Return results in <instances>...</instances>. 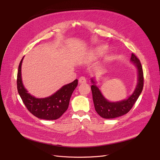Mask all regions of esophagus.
<instances>
[{
    "mask_svg": "<svg viewBox=\"0 0 160 160\" xmlns=\"http://www.w3.org/2000/svg\"><path fill=\"white\" fill-rule=\"evenodd\" d=\"M78 82L79 83H82V84H83V83H86V79L85 77H80L78 80Z\"/></svg>",
    "mask_w": 160,
    "mask_h": 160,
    "instance_id": "1",
    "label": "esophagus"
}]
</instances>
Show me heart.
Instances as JSON below:
<instances>
[{"mask_svg":"<svg viewBox=\"0 0 160 160\" xmlns=\"http://www.w3.org/2000/svg\"><path fill=\"white\" fill-rule=\"evenodd\" d=\"M106 51V48L102 47H100L97 49V53L98 54H102Z\"/></svg>","mask_w":160,"mask_h":160,"instance_id":"heart-1","label":"heart"}]
</instances>
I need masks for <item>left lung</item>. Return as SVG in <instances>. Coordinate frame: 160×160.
<instances>
[{"instance_id":"1","label":"left lung","mask_w":160,"mask_h":160,"mask_svg":"<svg viewBox=\"0 0 160 160\" xmlns=\"http://www.w3.org/2000/svg\"><path fill=\"white\" fill-rule=\"evenodd\" d=\"M131 62L137 67L138 72V84L133 93L127 99L119 102H111L106 100L102 95L98 87L95 84L93 79H91L93 85L91 86V91L93 95L94 106L97 113L104 119H113L127 113L136 103L138 97L143 88V72L139 59L134 54H132Z\"/></svg>"}]
</instances>
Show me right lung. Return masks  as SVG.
I'll return each instance as SVG.
<instances>
[{"instance_id": "1", "label": "right lung", "mask_w": 160, "mask_h": 160, "mask_svg": "<svg viewBox=\"0 0 160 160\" xmlns=\"http://www.w3.org/2000/svg\"><path fill=\"white\" fill-rule=\"evenodd\" d=\"M23 58L19 65L17 86L18 93L25 106L32 115L39 119L56 120L60 118L69 107L71 95L78 85V80L76 79L72 82L63 86L48 97L36 98L28 93L22 84L21 65Z\"/></svg>"}]
</instances>
